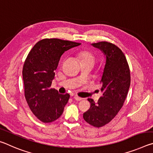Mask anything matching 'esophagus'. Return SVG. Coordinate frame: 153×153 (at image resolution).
<instances>
[{"mask_svg": "<svg viewBox=\"0 0 153 153\" xmlns=\"http://www.w3.org/2000/svg\"><path fill=\"white\" fill-rule=\"evenodd\" d=\"M74 98L75 100H77V101H80V100H82V98H80V97H77V96H75V97H74Z\"/></svg>", "mask_w": 153, "mask_h": 153, "instance_id": "1", "label": "esophagus"}]
</instances>
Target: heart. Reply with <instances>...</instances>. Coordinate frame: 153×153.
Wrapping results in <instances>:
<instances>
[{
    "instance_id": "heart-1",
    "label": "heart",
    "mask_w": 153,
    "mask_h": 153,
    "mask_svg": "<svg viewBox=\"0 0 153 153\" xmlns=\"http://www.w3.org/2000/svg\"><path fill=\"white\" fill-rule=\"evenodd\" d=\"M80 56H81L83 61L84 60H90L94 61V56L92 54L88 51H83L80 53Z\"/></svg>"
}]
</instances>
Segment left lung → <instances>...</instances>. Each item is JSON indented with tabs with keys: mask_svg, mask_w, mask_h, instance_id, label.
Returning <instances> with one entry per match:
<instances>
[{
	"mask_svg": "<svg viewBox=\"0 0 153 153\" xmlns=\"http://www.w3.org/2000/svg\"><path fill=\"white\" fill-rule=\"evenodd\" d=\"M106 56V63L100 83L102 96L97 102L92 98L90 109L83 115L84 120L96 128L107 124L123 107L129 86L130 71L125 55L121 49L108 42L92 44Z\"/></svg>",
	"mask_w": 153,
	"mask_h": 153,
	"instance_id": "obj_1",
	"label": "left lung"
}]
</instances>
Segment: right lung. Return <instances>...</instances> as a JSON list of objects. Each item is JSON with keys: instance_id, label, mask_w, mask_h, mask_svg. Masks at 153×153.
Returning a JSON list of instances; mask_svg holds the SVG:
<instances>
[{"instance_id": "right-lung-1", "label": "right lung", "mask_w": 153, "mask_h": 153, "mask_svg": "<svg viewBox=\"0 0 153 153\" xmlns=\"http://www.w3.org/2000/svg\"><path fill=\"white\" fill-rule=\"evenodd\" d=\"M81 43L46 38L33 46L23 67L25 97L32 112L44 123L60 117L70 95L51 88L61 55Z\"/></svg>"}]
</instances>
